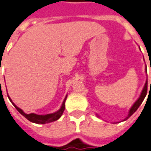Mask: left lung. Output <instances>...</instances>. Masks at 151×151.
Returning a JSON list of instances; mask_svg holds the SVG:
<instances>
[{
  "mask_svg": "<svg viewBox=\"0 0 151 151\" xmlns=\"http://www.w3.org/2000/svg\"><path fill=\"white\" fill-rule=\"evenodd\" d=\"M145 73H147V71H146V67H145ZM150 84H151V81H150ZM146 92H147V79H146V82H145V86H144L143 89H142V92H141V95H140V96H139V98H138L137 101H135L134 104L132 105V107H131L130 109H129V111H128V114H127V117H126V118H125V119H124L123 121L127 120V119L129 118V117H131V116L132 115V114H134V113L137 111V109L139 108V106L142 105V101H144L145 96H146ZM96 116H97V117H100V116L98 115V114H96Z\"/></svg>",
  "mask_w": 151,
  "mask_h": 151,
  "instance_id": "8db88e82",
  "label": "left lung"
}]
</instances>
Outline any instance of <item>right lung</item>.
I'll use <instances>...</instances> for the list:
<instances>
[{
	"label": "right lung",
	"instance_id": "1",
	"mask_svg": "<svg viewBox=\"0 0 151 151\" xmlns=\"http://www.w3.org/2000/svg\"><path fill=\"white\" fill-rule=\"evenodd\" d=\"M67 96H68V95H66L65 100L63 101V103H62V105H61V107L60 108L59 110H57L56 112L52 113V114H44V115H43V114H34V113H32V114H26V113H24L20 108H19L17 105H14V103L12 101V100L10 99V97H9V96H8V97H9V101H11V103L13 104L14 106L16 108L17 110L22 115L24 116L27 119L29 120L32 123H37V124H45V123H51V122H54V121H56V120H58L60 118L61 115L63 114V113L65 111V101H66V99H67Z\"/></svg>",
	"mask_w": 151,
	"mask_h": 151
}]
</instances>
